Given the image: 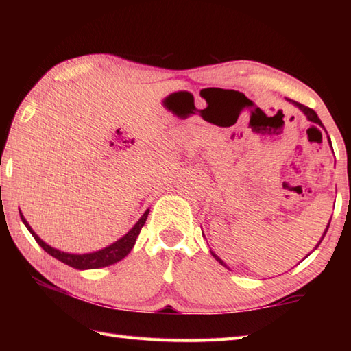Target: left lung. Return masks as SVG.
Masks as SVG:
<instances>
[{
    "label": "left lung",
    "mask_w": 351,
    "mask_h": 351,
    "mask_svg": "<svg viewBox=\"0 0 351 351\" xmlns=\"http://www.w3.org/2000/svg\"><path fill=\"white\" fill-rule=\"evenodd\" d=\"M291 101V99H289ZM291 102H293L294 104V106H297V107H299L302 111H303V113L304 114H306V117L309 119V121L311 122H314V123H318L319 126H323V123H322V121H319V117L317 116V113H315V111L314 110H312V108H309V107H306V106H303V104H300V102H295V101H291ZM329 225H330V221H329ZM329 225H327V228H326V230H324V234H323V237H322V240H319V243H322L323 241V238H324V235H326V232H327V229H329ZM319 243L317 244V247H318V245H319ZM213 253V252H211ZM213 256L215 258V259H217L219 261V263L221 264V265H225V263H223V261L217 256V255H214V253H213Z\"/></svg>",
    "instance_id": "1"
}]
</instances>
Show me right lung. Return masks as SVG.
Masks as SVG:
<instances>
[{
	"label": "right lung",
	"mask_w": 351,
	"mask_h": 351,
	"mask_svg": "<svg viewBox=\"0 0 351 351\" xmlns=\"http://www.w3.org/2000/svg\"><path fill=\"white\" fill-rule=\"evenodd\" d=\"M21 214V220L24 221V225L27 226V229L29 230V234L34 237V240L37 241V244L40 245V247L48 252L51 256H54L56 259L62 261L66 265L77 268V270H90V268H102V267H108L111 264H116L119 261L123 259L128 253L131 252V249L134 247V244L137 241V237L140 234L141 228L146 223L147 219V214L149 210L145 211V214L141 215L140 220L134 225V228L130 230L128 234L123 235L121 240H117L116 243H113L108 247L98 250V252H93V253H84V255H73V253H66V252H60L54 247H51L47 243H43L39 237L34 234V230L32 229V226L28 225L27 220L24 219V215Z\"/></svg>",
	"instance_id": "add662e5"
}]
</instances>
